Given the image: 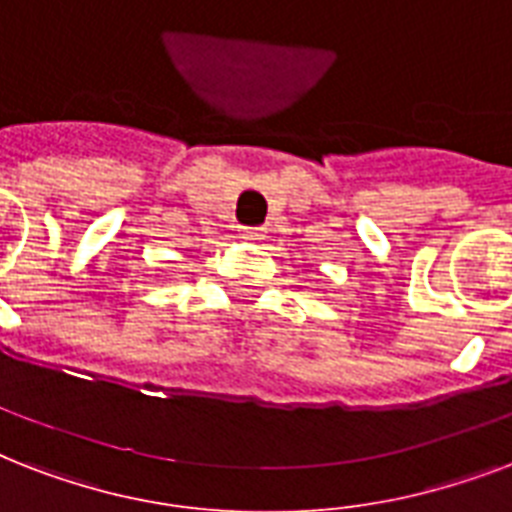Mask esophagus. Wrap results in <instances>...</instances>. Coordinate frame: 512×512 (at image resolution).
Listing matches in <instances>:
<instances>
[{"label":"esophagus","mask_w":512,"mask_h":512,"mask_svg":"<svg viewBox=\"0 0 512 512\" xmlns=\"http://www.w3.org/2000/svg\"><path fill=\"white\" fill-rule=\"evenodd\" d=\"M241 239L260 241L263 239V228H241Z\"/></svg>","instance_id":"1"}]
</instances>
